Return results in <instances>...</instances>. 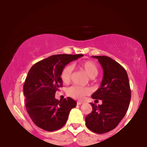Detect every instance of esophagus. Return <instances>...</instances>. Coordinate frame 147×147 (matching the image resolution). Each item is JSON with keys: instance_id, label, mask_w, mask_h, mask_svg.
<instances>
[{"instance_id": "1", "label": "esophagus", "mask_w": 147, "mask_h": 147, "mask_svg": "<svg viewBox=\"0 0 147 147\" xmlns=\"http://www.w3.org/2000/svg\"><path fill=\"white\" fill-rule=\"evenodd\" d=\"M83 104V102H77V105H81V104Z\"/></svg>"}]
</instances>
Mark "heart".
Segmentation results:
<instances>
[{
	"instance_id": "b5f03b06",
	"label": "heart",
	"mask_w": 147,
	"mask_h": 147,
	"mask_svg": "<svg viewBox=\"0 0 147 147\" xmlns=\"http://www.w3.org/2000/svg\"><path fill=\"white\" fill-rule=\"evenodd\" d=\"M78 67L85 72V73L90 78H95L98 75L99 70L97 65L90 60L84 61L79 64ZM61 79L64 84H69L71 81L72 68L65 66L61 72ZM90 94V89L86 87L72 86L67 90V95L72 98L82 100L86 96Z\"/></svg>"
}]
</instances>
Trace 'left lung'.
Here are the masks:
<instances>
[{"label":"left lung","instance_id":"1","mask_svg":"<svg viewBox=\"0 0 147 147\" xmlns=\"http://www.w3.org/2000/svg\"><path fill=\"white\" fill-rule=\"evenodd\" d=\"M97 59L104 70L101 87L92 97L102 104L90 103L92 111L86 117V125L92 132L102 134L114 129L123 119L131 101V88L126 70L117 61L106 56H92Z\"/></svg>","mask_w":147,"mask_h":147}]
</instances>
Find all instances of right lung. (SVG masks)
I'll use <instances>...</instances> for the list:
<instances>
[{
    "mask_svg": "<svg viewBox=\"0 0 147 147\" xmlns=\"http://www.w3.org/2000/svg\"><path fill=\"white\" fill-rule=\"evenodd\" d=\"M78 55H55L34 64L23 86L25 107L38 127L54 131L64 126L70 111L77 105L70 97L59 101L55 92L63 86L61 72L65 65L83 57Z\"/></svg>",
    "mask_w": 147,
    "mask_h": 147,
    "instance_id": "1",
    "label": "right lung"
}]
</instances>
